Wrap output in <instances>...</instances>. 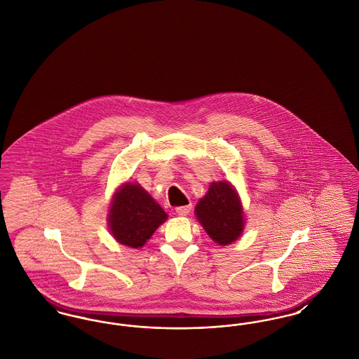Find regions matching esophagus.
Returning <instances> with one entry per match:
<instances>
[{"mask_svg":"<svg viewBox=\"0 0 359 359\" xmlns=\"http://www.w3.org/2000/svg\"><path fill=\"white\" fill-rule=\"evenodd\" d=\"M189 211H191V205H182V207H176V212H177L179 215H182V217L188 215V214H189Z\"/></svg>","mask_w":359,"mask_h":359,"instance_id":"esophagus-1","label":"esophagus"}]
</instances>
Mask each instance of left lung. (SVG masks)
<instances>
[{
	"label": "left lung",
	"mask_w": 359,
	"mask_h": 359,
	"mask_svg": "<svg viewBox=\"0 0 359 359\" xmlns=\"http://www.w3.org/2000/svg\"><path fill=\"white\" fill-rule=\"evenodd\" d=\"M195 214L210 238L219 245H229L242 234V205L229 182L211 183L205 198L198 202Z\"/></svg>",
	"instance_id": "left-lung-1"
}]
</instances>
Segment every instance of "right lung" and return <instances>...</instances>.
Masks as SVG:
<instances>
[{"label":"right lung","instance_id":"1","mask_svg":"<svg viewBox=\"0 0 359 359\" xmlns=\"http://www.w3.org/2000/svg\"><path fill=\"white\" fill-rule=\"evenodd\" d=\"M165 219L164 210L144 188L128 183L114 196L109 226L120 243L141 248Z\"/></svg>","mask_w":359,"mask_h":359}]
</instances>
